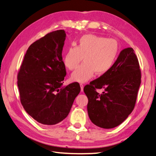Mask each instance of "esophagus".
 <instances>
[{
	"label": "esophagus",
	"mask_w": 156,
	"mask_h": 156,
	"mask_svg": "<svg viewBox=\"0 0 156 156\" xmlns=\"http://www.w3.org/2000/svg\"><path fill=\"white\" fill-rule=\"evenodd\" d=\"M80 88H81V92H83V90H84V85L80 84Z\"/></svg>",
	"instance_id": "1"
}]
</instances>
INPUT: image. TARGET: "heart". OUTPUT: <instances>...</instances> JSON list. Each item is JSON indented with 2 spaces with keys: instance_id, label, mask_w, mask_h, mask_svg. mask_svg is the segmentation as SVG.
<instances>
[{
  "instance_id": "b5f03b06",
  "label": "heart",
  "mask_w": 156,
  "mask_h": 156,
  "mask_svg": "<svg viewBox=\"0 0 156 156\" xmlns=\"http://www.w3.org/2000/svg\"><path fill=\"white\" fill-rule=\"evenodd\" d=\"M119 53V45L114 39H107L94 34H86L78 40L76 47H70L63 57V63L69 70L78 66L83 58L84 63L72 74L74 82H85L94 73L103 75L114 65Z\"/></svg>"
}]
</instances>
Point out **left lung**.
<instances>
[{"label": "left lung", "instance_id": "8db88e82", "mask_svg": "<svg viewBox=\"0 0 156 156\" xmlns=\"http://www.w3.org/2000/svg\"><path fill=\"white\" fill-rule=\"evenodd\" d=\"M133 48L122 51L112 68L84 88L91 122L103 129H113L126 120L135 108L141 84V70ZM96 88H103L99 94Z\"/></svg>", "mask_w": 156, "mask_h": 156}]
</instances>
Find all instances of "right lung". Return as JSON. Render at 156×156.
<instances>
[{
  "instance_id": "1",
  "label": "right lung",
  "mask_w": 156,
  "mask_h": 156,
  "mask_svg": "<svg viewBox=\"0 0 156 156\" xmlns=\"http://www.w3.org/2000/svg\"><path fill=\"white\" fill-rule=\"evenodd\" d=\"M66 32L47 34L30 46L17 75L24 109L38 122L54 125L69 114L80 91L78 82L63 86L66 76L62 51Z\"/></svg>"
}]
</instances>
